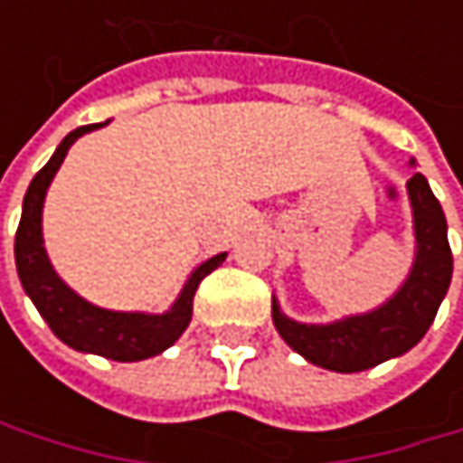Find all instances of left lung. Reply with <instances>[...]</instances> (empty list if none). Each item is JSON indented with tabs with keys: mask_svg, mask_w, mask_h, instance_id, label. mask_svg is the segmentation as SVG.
<instances>
[{
	"mask_svg": "<svg viewBox=\"0 0 463 463\" xmlns=\"http://www.w3.org/2000/svg\"><path fill=\"white\" fill-rule=\"evenodd\" d=\"M416 160H411L413 165ZM416 257L402 287L378 308L324 324L289 319L273 298V324L306 362L332 373H362L408 354L431 326L453 276L448 222L426 176L408 179Z\"/></svg>",
	"mask_w": 463,
	"mask_h": 463,
	"instance_id": "8db88e82",
	"label": "left lung"
}]
</instances>
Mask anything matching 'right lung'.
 Segmentation results:
<instances>
[{
    "instance_id": "right-lung-1",
    "label": "right lung",
    "mask_w": 463,
    "mask_h": 463,
    "mask_svg": "<svg viewBox=\"0 0 463 463\" xmlns=\"http://www.w3.org/2000/svg\"><path fill=\"white\" fill-rule=\"evenodd\" d=\"M109 123V120H107ZM82 126L66 134L63 141L55 146L52 157L43 165V171L32 179L26 195H24V212L21 225L15 232V265L18 279L24 284V292L37 306L40 317L58 340H63L69 348L82 354H99L104 359L115 362H141L149 356L163 354L168 345H174L187 324L193 319V298L198 284L225 262L228 251H220L201 262L184 281L182 292L163 314H146V311H109L101 306H93L90 300L80 298L52 268L47 257L45 238H43V209L45 195L52 176L58 174L69 146L80 137L107 126Z\"/></svg>"
}]
</instances>
